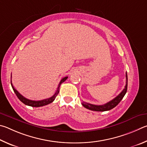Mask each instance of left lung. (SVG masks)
Wrapping results in <instances>:
<instances>
[{
    "instance_id": "1",
    "label": "left lung",
    "mask_w": 147,
    "mask_h": 147,
    "mask_svg": "<svg viewBox=\"0 0 147 147\" xmlns=\"http://www.w3.org/2000/svg\"><path fill=\"white\" fill-rule=\"evenodd\" d=\"M127 85H128V78H127V73L126 72V85L125 86V88L123 90V91L118 95V96L115 97L114 99H112V101H109L107 103L102 105H92L86 102H83L82 105L84 107H85L86 109L93 110V111H97V112H105L108 111L112 109H114L117 105L119 103L120 101H121L123 97L125 96V95L127 93Z\"/></svg>"
}]
</instances>
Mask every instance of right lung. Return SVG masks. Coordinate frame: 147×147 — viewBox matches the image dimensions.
<instances>
[{"label":"right lung","instance_id":"right-lung-1","mask_svg":"<svg viewBox=\"0 0 147 147\" xmlns=\"http://www.w3.org/2000/svg\"><path fill=\"white\" fill-rule=\"evenodd\" d=\"M67 79H68V77H65V78H64L61 79L60 83H59V84L57 90V91L55 93V94H54L52 97H50V98L46 99L40 100V101H32V100H30L28 99H26L24 96H22V95L20 94L19 92L14 88L13 86V84H12L11 80V84L12 88H13V91L15 93V94H16V96H17L18 98H19V99L22 102H23V103L26 105H28V106H30L32 107H42V106H45V105H47L48 104H50V103H51V102H52L54 100H55V97H57V94L59 92V87H60L61 84L63 83V82L65 81Z\"/></svg>","mask_w":147,"mask_h":147}]
</instances>
